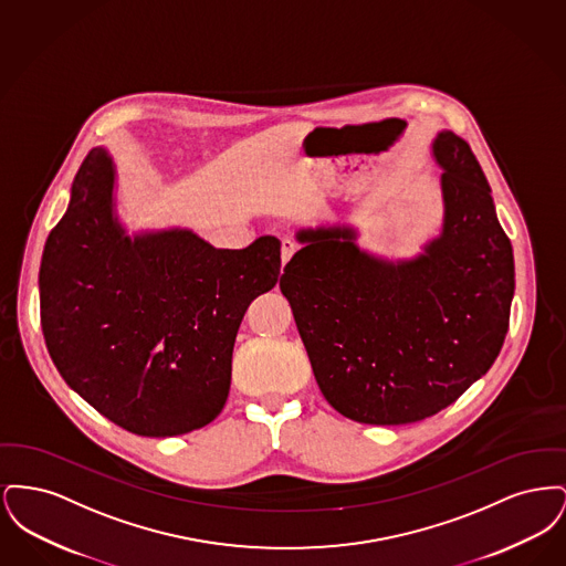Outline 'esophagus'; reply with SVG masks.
<instances>
[{
    "mask_svg": "<svg viewBox=\"0 0 566 566\" xmlns=\"http://www.w3.org/2000/svg\"><path fill=\"white\" fill-rule=\"evenodd\" d=\"M295 250V243L291 242V240H284V242H282V268L293 259Z\"/></svg>",
    "mask_w": 566,
    "mask_h": 566,
    "instance_id": "obj_1",
    "label": "esophagus"
}]
</instances>
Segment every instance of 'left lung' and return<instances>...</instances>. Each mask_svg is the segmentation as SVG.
<instances>
[{
  "label": "left lung",
  "instance_id": "obj_1",
  "mask_svg": "<svg viewBox=\"0 0 566 566\" xmlns=\"http://www.w3.org/2000/svg\"><path fill=\"white\" fill-rule=\"evenodd\" d=\"M443 224L424 250L386 261L348 224L301 229L280 277L324 399L363 424H411L454 403L496 360L512 310L510 238L469 144L432 139Z\"/></svg>",
  "mask_w": 566,
  "mask_h": 566
}]
</instances>
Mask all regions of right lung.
I'll use <instances>...</instances> for the list:
<instances>
[{"instance_id":"right-lung-1","label":"right lung","mask_w":566,"mask_h":566,"mask_svg":"<svg viewBox=\"0 0 566 566\" xmlns=\"http://www.w3.org/2000/svg\"><path fill=\"white\" fill-rule=\"evenodd\" d=\"M114 187V161L97 146L44 245L46 348L67 386L125 431H197L227 403L235 335L248 305L277 282L280 240L224 250L189 229L132 238Z\"/></svg>"}]
</instances>
